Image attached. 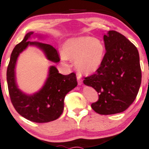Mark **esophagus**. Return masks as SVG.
Here are the masks:
<instances>
[{"instance_id":"1","label":"esophagus","mask_w":149,"mask_h":149,"mask_svg":"<svg viewBox=\"0 0 149 149\" xmlns=\"http://www.w3.org/2000/svg\"><path fill=\"white\" fill-rule=\"evenodd\" d=\"M77 79L78 84H79V85H81V84H82V79H81V77H80L79 74L77 75Z\"/></svg>"}]
</instances>
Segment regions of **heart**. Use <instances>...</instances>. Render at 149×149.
I'll list each match as a JSON object with an SVG mask.
<instances>
[{
    "mask_svg": "<svg viewBox=\"0 0 149 149\" xmlns=\"http://www.w3.org/2000/svg\"><path fill=\"white\" fill-rule=\"evenodd\" d=\"M105 51V45L100 38L82 36L66 40L61 56L63 59L74 60L78 71L89 75L101 68Z\"/></svg>",
    "mask_w": 149,
    "mask_h": 149,
    "instance_id": "obj_1",
    "label": "heart"
}]
</instances>
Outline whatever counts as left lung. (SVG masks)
<instances>
[{"instance_id": "8db88e82", "label": "left lung", "mask_w": 149, "mask_h": 149, "mask_svg": "<svg viewBox=\"0 0 149 149\" xmlns=\"http://www.w3.org/2000/svg\"><path fill=\"white\" fill-rule=\"evenodd\" d=\"M106 52L101 68L85 77L84 84L99 93L91 104L96 113L113 115L127 109L136 98L141 82L139 55L131 41L115 31L103 35Z\"/></svg>"}]
</instances>
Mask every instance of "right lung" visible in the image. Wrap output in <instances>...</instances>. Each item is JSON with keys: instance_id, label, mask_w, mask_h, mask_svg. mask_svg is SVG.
Segmentation results:
<instances>
[{"instance_id": "1", "label": "right lung", "mask_w": 149, "mask_h": 149, "mask_svg": "<svg viewBox=\"0 0 149 149\" xmlns=\"http://www.w3.org/2000/svg\"><path fill=\"white\" fill-rule=\"evenodd\" d=\"M31 36H43L30 31L16 45L11 53L7 70V82L13 106L19 115L31 122L44 123L53 121L61 116L64 109L66 94L77 85L76 74H60L55 66H50L48 77L42 88L33 94H26L18 88L16 82L15 66L19 54L28 46H34L43 51L48 61L58 63L60 58L56 49L51 45L39 41H30Z\"/></svg>"}]
</instances>
